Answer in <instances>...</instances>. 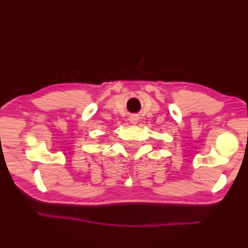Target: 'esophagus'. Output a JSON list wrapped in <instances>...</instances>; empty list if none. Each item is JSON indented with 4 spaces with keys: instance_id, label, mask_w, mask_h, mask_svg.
I'll return each mask as SVG.
<instances>
[{
    "instance_id": "1",
    "label": "esophagus",
    "mask_w": 248,
    "mask_h": 248,
    "mask_svg": "<svg viewBox=\"0 0 248 248\" xmlns=\"http://www.w3.org/2000/svg\"><path fill=\"white\" fill-rule=\"evenodd\" d=\"M129 120H130V122H132V124H137V122H139V116H137V115H132V116H130Z\"/></svg>"
}]
</instances>
